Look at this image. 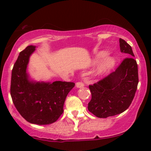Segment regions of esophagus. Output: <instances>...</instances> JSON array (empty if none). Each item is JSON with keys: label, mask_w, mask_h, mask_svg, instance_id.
<instances>
[{"label": "esophagus", "mask_w": 151, "mask_h": 151, "mask_svg": "<svg viewBox=\"0 0 151 151\" xmlns=\"http://www.w3.org/2000/svg\"><path fill=\"white\" fill-rule=\"evenodd\" d=\"M84 86V84L83 82H81V81H78V82L76 83V86L77 88H82Z\"/></svg>", "instance_id": "esophagus-1"}]
</instances>
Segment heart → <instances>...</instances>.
<instances>
[{
	"label": "heart",
	"instance_id": "b5f03b06",
	"mask_svg": "<svg viewBox=\"0 0 151 151\" xmlns=\"http://www.w3.org/2000/svg\"><path fill=\"white\" fill-rule=\"evenodd\" d=\"M106 55V53L105 52H100L96 55V58H95L94 62H97L99 61L102 58L105 56ZM114 65V60L111 57L106 56L105 58H104L101 60V61L99 64L97 69H96V74H101L105 73V72H108L109 70H110L112 68Z\"/></svg>",
	"mask_w": 151,
	"mask_h": 151
}]
</instances>
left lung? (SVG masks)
Segmentation results:
<instances>
[{
	"instance_id": "8db88e82",
	"label": "left lung",
	"mask_w": 151,
	"mask_h": 151,
	"mask_svg": "<svg viewBox=\"0 0 151 151\" xmlns=\"http://www.w3.org/2000/svg\"><path fill=\"white\" fill-rule=\"evenodd\" d=\"M121 52L130 56L123 60L114 72L98 82L89 85L91 99L88 110L99 118L117 115L129 107L138 84V65L131 47L119 39Z\"/></svg>"
}]
</instances>
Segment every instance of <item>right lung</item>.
I'll return each mask as SVG.
<instances>
[{"label":"right lung","mask_w":151,"mask_h":151,"mask_svg":"<svg viewBox=\"0 0 151 151\" xmlns=\"http://www.w3.org/2000/svg\"><path fill=\"white\" fill-rule=\"evenodd\" d=\"M35 50V46L30 45L19 54L12 70L10 95L15 108L26 121L47 125L55 122L63 113L66 97L75 84L30 81L26 70Z\"/></svg>","instance_id":"right-lung-1"}]
</instances>
